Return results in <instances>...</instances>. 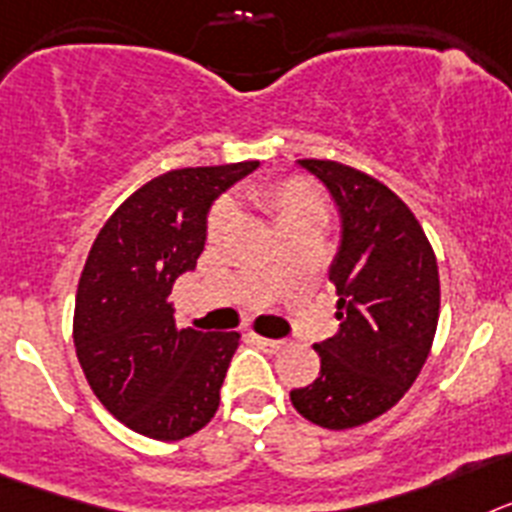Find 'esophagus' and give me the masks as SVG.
<instances>
[{"instance_id": "1", "label": "esophagus", "mask_w": 512, "mask_h": 512, "mask_svg": "<svg viewBox=\"0 0 512 512\" xmlns=\"http://www.w3.org/2000/svg\"><path fill=\"white\" fill-rule=\"evenodd\" d=\"M250 340H252V345H257V348L265 350V353H278V350L286 345L283 340H273V337H260V335H252Z\"/></svg>"}]
</instances>
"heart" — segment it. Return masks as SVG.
Masks as SVG:
<instances>
[{"label": "heart", "instance_id": "obj_1", "mask_svg": "<svg viewBox=\"0 0 512 512\" xmlns=\"http://www.w3.org/2000/svg\"><path fill=\"white\" fill-rule=\"evenodd\" d=\"M252 201L273 219L275 231L304 224L324 226V221H327V203L309 180H286L281 185H275V188L255 190ZM231 221H234V208H216V213L211 216L213 237H221L231 226Z\"/></svg>", "mask_w": 512, "mask_h": 512}]
</instances>
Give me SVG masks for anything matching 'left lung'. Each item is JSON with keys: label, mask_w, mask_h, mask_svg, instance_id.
<instances>
[{"label": "left lung", "mask_w": 512, "mask_h": 512, "mask_svg": "<svg viewBox=\"0 0 512 512\" xmlns=\"http://www.w3.org/2000/svg\"><path fill=\"white\" fill-rule=\"evenodd\" d=\"M299 167L340 213L327 270L340 327L314 345L319 376L293 389L291 402L314 425L345 430L391 410L428 361L441 309L438 262L415 213L384 182L324 159Z\"/></svg>", "instance_id": "1"}]
</instances>
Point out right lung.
Segmentation results:
<instances>
[{
    "instance_id": "obj_1",
    "label": "right lung",
    "mask_w": 512,
    "mask_h": 512,
    "mask_svg": "<svg viewBox=\"0 0 512 512\" xmlns=\"http://www.w3.org/2000/svg\"><path fill=\"white\" fill-rule=\"evenodd\" d=\"M257 167L154 177L110 216L84 262L74 306L79 366L105 410L146 438H188L219 410L239 335L177 330L170 293L195 270L216 198Z\"/></svg>"
}]
</instances>
